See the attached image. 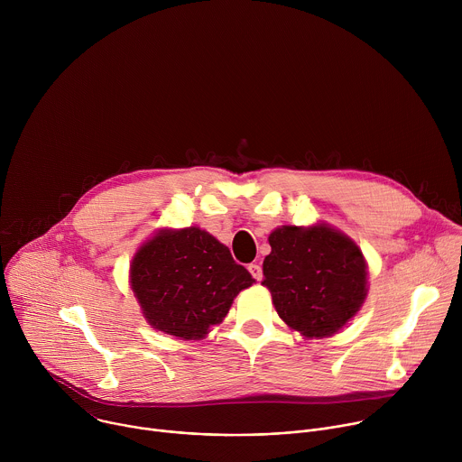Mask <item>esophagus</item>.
Masks as SVG:
<instances>
[{
	"label": "esophagus",
	"mask_w": 462,
	"mask_h": 462,
	"mask_svg": "<svg viewBox=\"0 0 462 462\" xmlns=\"http://www.w3.org/2000/svg\"><path fill=\"white\" fill-rule=\"evenodd\" d=\"M248 273L252 274V278H254L255 282H261V280H263V269H261L259 263H250V265H248Z\"/></svg>",
	"instance_id": "obj_1"
}]
</instances>
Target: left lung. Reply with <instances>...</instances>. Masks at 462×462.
I'll use <instances>...</instances> for the list:
<instances>
[{
  "label": "left lung",
  "instance_id": "left-lung-1",
  "mask_svg": "<svg viewBox=\"0 0 462 462\" xmlns=\"http://www.w3.org/2000/svg\"><path fill=\"white\" fill-rule=\"evenodd\" d=\"M263 261V285L280 318L307 338L331 337L358 312L367 294L360 248L338 230L318 225L276 228Z\"/></svg>",
  "mask_w": 462,
  "mask_h": 462
}]
</instances>
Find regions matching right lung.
Wrapping results in <instances>:
<instances>
[{
	"label": "right lung",
	"instance_id": "right-lung-1",
	"mask_svg": "<svg viewBox=\"0 0 462 462\" xmlns=\"http://www.w3.org/2000/svg\"><path fill=\"white\" fill-rule=\"evenodd\" d=\"M129 278L148 323L182 340L205 338L254 283L230 250L197 226L153 236L135 254Z\"/></svg>",
	"mask_w": 462,
	"mask_h": 462
}]
</instances>
